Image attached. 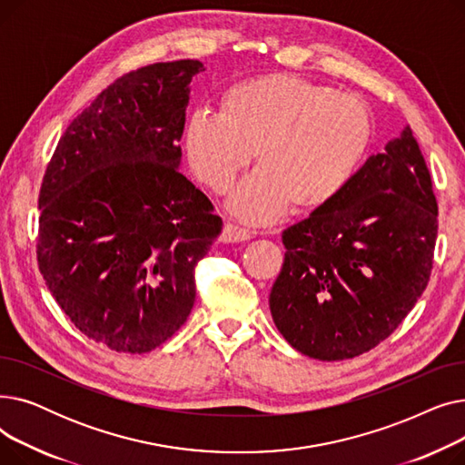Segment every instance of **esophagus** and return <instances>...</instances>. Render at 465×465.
Segmentation results:
<instances>
[{
	"label": "esophagus",
	"mask_w": 465,
	"mask_h": 465,
	"mask_svg": "<svg viewBox=\"0 0 465 465\" xmlns=\"http://www.w3.org/2000/svg\"><path fill=\"white\" fill-rule=\"evenodd\" d=\"M252 237V232L247 228H241L233 223H228L223 230V235H220V241L224 242H241V241H249Z\"/></svg>",
	"instance_id": "obj_1"
}]
</instances>
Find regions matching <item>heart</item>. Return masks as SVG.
<instances>
[{
	"instance_id": "obj_1",
	"label": "heart",
	"mask_w": 465,
	"mask_h": 465,
	"mask_svg": "<svg viewBox=\"0 0 465 465\" xmlns=\"http://www.w3.org/2000/svg\"><path fill=\"white\" fill-rule=\"evenodd\" d=\"M373 139L370 107L352 94L296 75H263L230 86L216 114L195 111L184 126L193 177L226 192L252 158L260 165L228 202L249 223L331 203L358 173Z\"/></svg>"
}]
</instances>
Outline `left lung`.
Instances as JSON below:
<instances>
[{"instance_id": "left-lung-1", "label": "left lung", "mask_w": 465, "mask_h": 465, "mask_svg": "<svg viewBox=\"0 0 465 465\" xmlns=\"http://www.w3.org/2000/svg\"><path fill=\"white\" fill-rule=\"evenodd\" d=\"M437 226L430 169L405 128L331 203L282 232L270 294L282 337L328 361L375 349L426 290Z\"/></svg>"}]
</instances>
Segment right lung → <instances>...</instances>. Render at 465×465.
Instances as JSON below:
<instances>
[{
    "instance_id": "right-lung-1",
    "label": "right lung",
    "mask_w": 465,
    "mask_h": 465,
    "mask_svg": "<svg viewBox=\"0 0 465 465\" xmlns=\"http://www.w3.org/2000/svg\"><path fill=\"white\" fill-rule=\"evenodd\" d=\"M200 60L114 79L73 118L39 192V272L88 339L141 354L188 319L195 265L223 232L207 195L177 169Z\"/></svg>"
}]
</instances>
